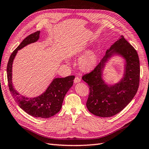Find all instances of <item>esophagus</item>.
Segmentation results:
<instances>
[{"label":"esophagus","instance_id":"34e87169","mask_svg":"<svg viewBox=\"0 0 149 149\" xmlns=\"http://www.w3.org/2000/svg\"><path fill=\"white\" fill-rule=\"evenodd\" d=\"M81 81V79L78 77H76L74 78V83H79Z\"/></svg>","mask_w":149,"mask_h":149}]
</instances>
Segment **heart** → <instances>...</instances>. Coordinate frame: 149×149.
Segmentation results:
<instances>
[{
  "label": "heart",
  "mask_w": 149,
  "mask_h": 149,
  "mask_svg": "<svg viewBox=\"0 0 149 149\" xmlns=\"http://www.w3.org/2000/svg\"><path fill=\"white\" fill-rule=\"evenodd\" d=\"M98 55L96 50H91L86 53L78 61V65L83 71H89L93 69L97 63Z\"/></svg>",
  "instance_id": "1"
}]
</instances>
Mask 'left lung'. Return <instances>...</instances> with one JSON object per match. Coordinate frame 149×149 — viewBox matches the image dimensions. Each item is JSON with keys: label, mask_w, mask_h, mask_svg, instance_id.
<instances>
[{"label": "left lung", "mask_w": 149, "mask_h": 149, "mask_svg": "<svg viewBox=\"0 0 149 149\" xmlns=\"http://www.w3.org/2000/svg\"><path fill=\"white\" fill-rule=\"evenodd\" d=\"M114 54L125 59V74L119 83L108 85L102 79V71L108 59ZM82 79L89 88L86 107L91 113L102 118L118 114L132 101L139 88L140 63L137 51L122 35L95 68L83 75Z\"/></svg>", "instance_id": "left-lung-1"}]
</instances>
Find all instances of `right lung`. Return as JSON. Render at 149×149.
Returning a JSON list of instances; mask_svg holds the SVG:
<instances>
[{
    "mask_svg": "<svg viewBox=\"0 0 149 149\" xmlns=\"http://www.w3.org/2000/svg\"><path fill=\"white\" fill-rule=\"evenodd\" d=\"M40 32V31H37L26 37L12 52L7 64V73L10 93L21 109L35 118H48L60 111L65 96L73 86L74 76L55 78L45 92L38 97L33 98L26 97L20 94L13 88L12 82L13 61L18 50L29 44L37 42L39 39Z\"/></svg>",
    "mask_w": 149,
    "mask_h": 149,
    "instance_id": "right-lung-1",
    "label": "right lung"
}]
</instances>
